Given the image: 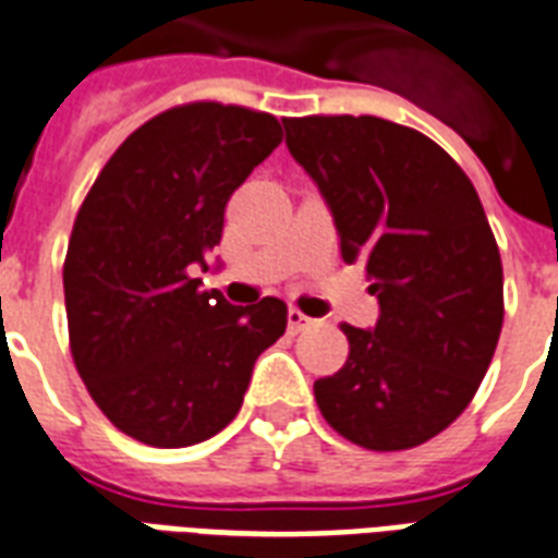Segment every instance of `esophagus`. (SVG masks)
Masks as SVG:
<instances>
[{"mask_svg": "<svg viewBox=\"0 0 558 558\" xmlns=\"http://www.w3.org/2000/svg\"><path fill=\"white\" fill-rule=\"evenodd\" d=\"M311 325H313L311 316H304V313L295 311V307H292V311H290V331H292V333L307 331V328H311Z\"/></svg>", "mask_w": 558, "mask_h": 558, "instance_id": "esophagus-1", "label": "esophagus"}]
</instances>
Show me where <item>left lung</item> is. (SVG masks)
Returning <instances> with one entry per match:
<instances>
[{
	"label": "left lung",
	"mask_w": 558,
	"mask_h": 558,
	"mask_svg": "<svg viewBox=\"0 0 558 558\" xmlns=\"http://www.w3.org/2000/svg\"><path fill=\"white\" fill-rule=\"evenodd\" d=\"M287 147L331 206L345 263L363 259L378 322L342 325L349 357L313 384L328 426L396 452L470 405L502 328V263L470 177L440 144L373 114L287 118Z\"/></svg>",
	"instance_id": "left-lung-1"
}]
</instances>
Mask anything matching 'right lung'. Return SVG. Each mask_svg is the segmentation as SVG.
I'll return each instance as SVG.
<instances>
[{
  "label": "right lung",
  "mask_w": 558,
  "mask_h": 558,
  "mask_svg": "<svg viewBox=\"0 0 558 558\" xmlns=\"http://www.w3.org/2000/svg\"><path fill=\"white\" fill-rule=\"evenodd\" d=\"M283 138L275 114L201 100L156 114L111 153L82 201L68 257L70 354L111 426L147 447L218 435L287 304L201 290L225 206Z\"/></svg>",
  "instance_id": "add662e5"
}]
</instances>
